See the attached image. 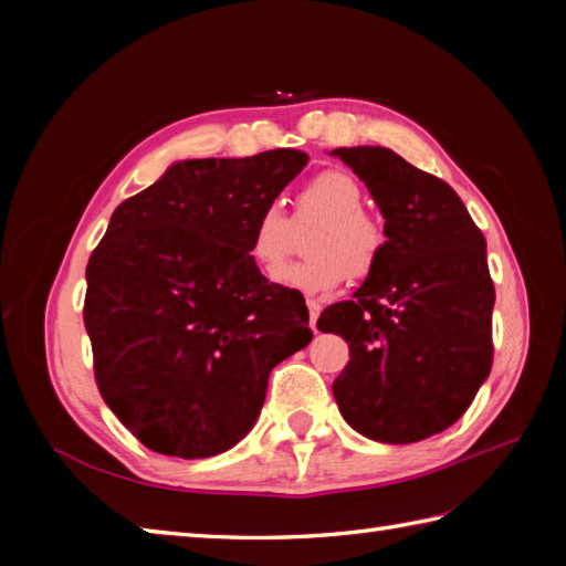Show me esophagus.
<instances>
[{
	"label": "esophagus",
	"instance_id": "1",
	"mask_svg": "<svg viewBox=\"0 0 566 566\" xmlns=\"http://www.w3.org/2000/svg\"><path fill=\"white\" fill-rule=\"evenodd\" d=\"M306 310H310V327H312V332H317V319H319L322 304L317 300H306Z\"/></svg>",
	"mask_w": 566,
	"mask_h": 566
}]
</instances>
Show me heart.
I'll return each mask as SVG.
<instances>
[{"mask_svg":"<svg viewBox=\"0 0 566 566\" xmlns=\"http://www.w3.org/2000/svg\"><path fill=\"white\" fill-rule=\"evenodd\" d=\"M319 219L310 237V260L282 264L274 270L276 284L310 300H319L354 276H369L385 260L387 229L377 217L364 212V189L349 171L327 169L300 189L294 202V222ZM292 219L272 202L260 209L249 234V256L262 270L284 260L292 244Z\"/></svg>","mask_w":566,"mask_h":566,"instance_id":"obj_1","label":"heart"}]
</instances>
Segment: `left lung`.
Returning a JSON list of instances; mask_svg holds the SVG:
<instances>
[{
	"instance_id": "1",
	"label": "left lung",
	"mask_w": 566,
	"mask_h": 566,
	"mask_svg": "<svg viewBox=\"0 0 566 566\" xmlns=\"http://www.w3.org/2000/svg\"><path fill=\"white\" fill-rule=\"evenodd\" d=\"M385 214L387 252L317 329L349 344L332 391L359 434L411 444L444 432L490 377L494 282L457 191L387 147H339Z\"/></svg>"
}]
</instances>
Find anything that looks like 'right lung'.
Masks as SVG:
<instances>
[{
    "mask_svg": "<svg viewBox=\"0 0 566 566\" xmlns=\"http://www.w3.org/2000/svg\"><path fill=\"white\" fill-rule=\"evenodd\" d=\"M310 157L187 159L114 209L87 264L84 327L107 407L151 452H227L270 371L312 342L304 296L249 256L260 209Z\"/></svg>",
    "mask_w": 566,
    "mask_h": 566,
    "instance_id": "add662e5",
    "label": "right lung"
}]
</instances>
